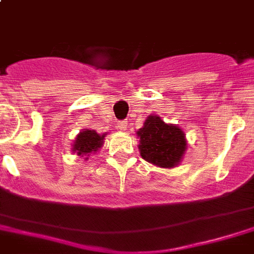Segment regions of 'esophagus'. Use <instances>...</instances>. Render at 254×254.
<instances>
[{
  "mask_svg": "<svg viewBox=\"0 0 254 254\" xmlns=\"http://www.w3.org/2000/svg\"><path fill=\"white\" fill-rule=\"evenodd\" d=\"M117 127H118L121 131H126V129H127V122H126V121H121V122H118Z\"/></svg>",
  "mask_w": 254,
  "mask_h": 254,
  "instance_id": "esophagus-1",
  "label": "esophagus"
}]
</instances>
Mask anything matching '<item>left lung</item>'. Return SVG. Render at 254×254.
I'll use <instances>...</instances> for the list:
<instances>
[{
	"mask_svg": "<svg viewBox=\"0 0 254 254\" xmlns=\"http://www.w3.org/2000/svg\"><path fill=\"white\" fill-rule=\"evenodd\" d=\"M136 133L142 158L163 169L179 165L187 149L184 132L178 126L165 123L158 115H149Z\"/></svg>",
	"mask_w": 254,
	"mask_h": 254,
	"instance_id": "8db88e82",
	"label": "left lung"
}]
</instances>
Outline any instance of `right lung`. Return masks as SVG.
Instances as JSON below:
<instances>
[{
	"label": "right lung",
	"mask_w": 254,
	"mask_h": 254,
	"mask_svg": "<svg viewBox=\"0 0 254 254\" xmlns=\"http://www.w3.org/2000/svg\"><path fill=\"white\" fill-rule=\"evenodd\" d=\"M105 135L106 133L100 135L94 129H83L75 137L72 152L76 153L77 156H85V160H88V156H91V153H96L104 145Z\"/></svg>",
	"instance_id": "add662e5"
}]
</instances>
